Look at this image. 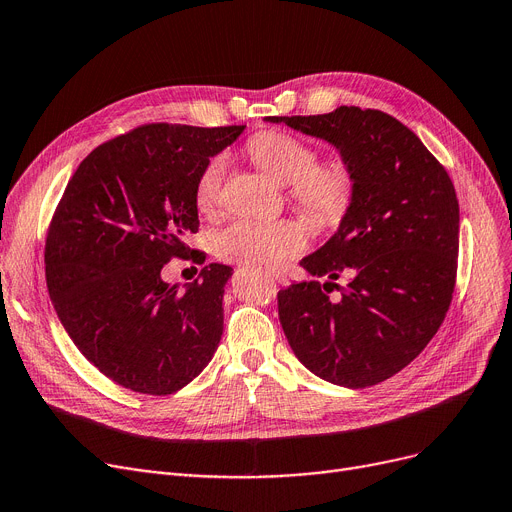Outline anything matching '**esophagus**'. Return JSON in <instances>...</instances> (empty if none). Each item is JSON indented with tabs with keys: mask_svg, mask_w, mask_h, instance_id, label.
Masks as SVG:
<instances>
[{
	"mask_svg": "<svg viewBox=\"0 0 512 512\" xmlns=\"http://www.w3.org/2000/svg\"><path fill=\"white\" fill-rule=\"evenodd\" d=\"M272 278H274L278 284H286V276L280 274V272H272Z\"/></svg>",
	"mask_w": 512,
	"mask_h": 512,
	"instance_id": "34e87169",
	"label": "esophagus"
}]
</instances>
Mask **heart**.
<instances>
[{
	"label": "heart",
	"instance_id": "1",
	"mask_svg": "<svg viewBox=\"0 0 512 512\" xmlns=\"http://www.w3.org/2000/svg\"><path fill=\"white\" fill-rule=\"evenodd\" d=\"M251 159L288 186L291 203L320 226H335L347 215L355 194V173L343 159L318 161V152L293 133L265 129L247 142ZM228 161L215 154L194 184L196 209L213 215L221 203ZM213 253L240 265H280L307 247V234L295 219L253 221L236 219L211 236Z\"/></svg>",
	"mask_w": 512,
	"mask_h": 512
}]
</instances>
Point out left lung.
Segmentation results:
<instances>
[{"label":"left lung","mask_w":512,"mask_h":512,"mask_svg":"<svg viewBox=\"0 0 512 512\" xmlns=\"http://www.w3.org/2000/svg\"><path fill=\"white\" fill-rule=\"evenodd\" d=\"M341 150L355 194L341 228L301 261L318 280L278 293L299 362L320 379L364 389L406 368L446 318L458 270V198L414 131L374 108L268 117ZM349 275L345 287L334 280ZM332 287L340 297L330 300Z\"/></svg>","instance_id":"1"}]
</instances>
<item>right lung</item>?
<instances>
[{
  "instance_id": "1",
  "label": "right lung",
  "mask_w": 512,
  "mask_h": 512,
  "mask_svg": "<svg viewBox=\"0 0 512 512\" xmlns=\"http://www.w3.org/2000/svg\"><path fill=\"white\" fill-rule=\"evenodd\" d=\"M244 125L146 123L94 148L64 188L46 236L56 314L85 360L146 395L186 387L224 332L228 265L211 263L186 291L161 280L171 259L205 263L194 184Z\"/></svg>"
}]
</instances>
